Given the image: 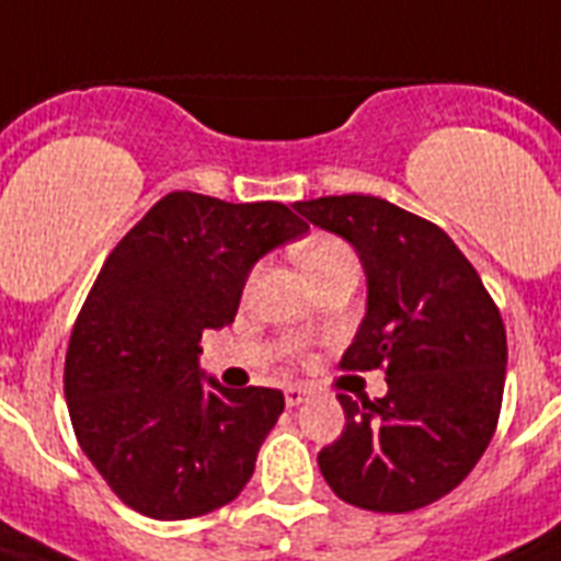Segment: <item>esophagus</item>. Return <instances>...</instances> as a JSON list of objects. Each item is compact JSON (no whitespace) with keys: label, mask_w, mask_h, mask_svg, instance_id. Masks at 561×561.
Masks as SVG:
<instances>
[{"label":"esophagus","mask_w":561,"mask_h":561,"mask_svg":"<svg viewBox=\"0 0 561 561\" xmlns=\"http://www.w3.org/2000/svg\"><path fill=\"white\" fill-rule=\"evenodd\" d=\"M306 399H308V390H302V387H288V390H285L288 408H297V404H302Z\"/></svg>","instance_id":"1"}]
</instances>
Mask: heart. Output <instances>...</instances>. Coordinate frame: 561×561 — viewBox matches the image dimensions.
Here are the masks:
<instances>
[{"instance_id":"heart-1","label":"heart","mask_w":561,"mask_h":561,"mask_svg":"<svg viewBox=\"0 0 561 561\" xmlns=\"http://www.w3.org/2000/svg\"><path fill=\"white\" fill-rule=\"evenodd\" d=\"M337 264H358L355 262V253L343 244L341 238L320 236L311 238L302 247V267H306V273L329 271V267H337Z\"/></svg>"}]
</instances>
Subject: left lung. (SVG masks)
I'll use <instances>...</instances> for the list:
<instances>
[{
    "instance_id": "8db88e82",
    "label": "left lung",
    "mask_w": 561,
    "mask_h": 561,
    "mask_svg": "<svg viewBox=\"0 0 561 561\" xmlns=\"http://www.w3.org/2000/svg\"><path fill=\"white\" fill-rule=\"evenodd\" d=\"M314 227L350 241L367 273V314L346 369H387V396H337L346 427L317 454L341 501L410 513L460 486L495 434L506 332L478 271L431 220L373 194L299 201Z\"/></svg>"
}]
</instances>
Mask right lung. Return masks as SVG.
I'll use <instances>...</instances> for the list:
<instances>
[{
  "label": "right lung",
  "mask_w": 561,
  "mask_h": 561,
  "mask_svg": "<svg viewBox=\"0 0 561 561\" xmlns=\"http://www.w3.org/2000/svg\"><path fill=\"white\" fill-rule=\"evenodd\" d=\"M302 232L285 203L171 192L107 255L72 329L64 390L83 454L130 510L183 522L253 478L285 396L215 381L197 367L201 337L236 320L253 264Z\"/></svg>",
  "instance_id": "right-lung-1"
}]
</instances>
